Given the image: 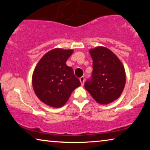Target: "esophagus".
Wrapping results in <instances>:
<instances>
[{"label":"esophagus","instance_id":"esophagus-1","mask_svg":"<svg viewBox=\"0 0 150 150\" xmlns=\"http://www.w3.org/2000/svg\"><path fill=\"white\" fill-rule=\"evenodd\" d=\"M79 80H80V81H81V85L83 86L84 85V83H85V77L81 76L79 79Z\"/></svg>","mask_w":150,"mask_h":150}]
</instances>
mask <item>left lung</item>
Returning a JSON list of instances; mask_svg holds the SVG:
<instances>
[{"mask_svg": "<svg viewBox=\"0 0 150 150\" xmlns=\"http://www.w3.org/2000/svg\"><path fill=\"white\" fill-rule=\"evenodd\" d=\"M93 59L91 78L85 89L98 103L108 104L119 98L126 84V72L121 61L109 49L98 46L89 50Z\"/></svg>", "mask_w": 150, "mask_h": 150, "instance_id": "1", "label": "left lung"}]
</instances>
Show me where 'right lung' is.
<instances>
[{
    "mask_svg": "<svg viewBox=\"0 0 150 150\" xmlns=\"http://www.w3.org/2000/svg\"><path fill=\"white\" fill-rule=\"evenodd\" d=\"M73 50L54 48L42 57L32 76L35 93L42 102L51 107L59 108L66 103L81 82L66 61Z\"/></svg>",
    "mask_w": 150,
    "mask_h": 150,
    "instance_id": "1",
    "label": "right lung"
}]
</instances>
